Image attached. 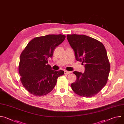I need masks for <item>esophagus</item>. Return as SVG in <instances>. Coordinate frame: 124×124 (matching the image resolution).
Listing matches in <instances>:
<instances>
[{"label": "esophagus", "instance_id": "esophagus-1", "mask_svg": "<svg viewBox=\"0 0 124 124\" xmlns=\"http://www.w3.org/2000/svg\"><path fill=\"white\" fill-rule=\"evenodd\" d=\"M71 73H72V72H70V71H68V70H65V72H64L65 74H69Z\"/></svg>", "mask_w": 124, "mask_h": 124}]
</instances>
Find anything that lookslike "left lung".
Listing matches in <instances>:
<instances>
[{
	"label": "left lung",
	"mask_w": 124,
	"mask_h": 124,
	"mask_svg": "<svg viewBox=\"0 0 124 124\" xmlns=\"http://www.w3.org/2000/svg\"><path fill=\"white\" fill-rule=\"evenodd\" d=\"M76 60L84 65V73L74 72L77 80L71 84L73 91L86 98L97 94L107 83L110 65L107 50L99 41L83 35H67Z\"/></svg>",
	"instance_id": "left-lung-1"
}]
</instances>
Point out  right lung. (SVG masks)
Listing matches in <instances>:
<instances>
[{
  "mask_svg": "<svg viewBox=\"0 0 124 124\" xmlns=\"http://www.w3.org/2000/svg\"><path fill=\"white\" fill-rule=\"evenodd\" d=\"M64 35H47L31 40L20 55L19 72L21 82L31 94L41 97L51 92L63 70H51L47 59L51 57L54 49L61 44Z\"/></svg>",
  "mask_w": 124,
  "mask_h": 124,
  "instance_id": "1",
  "label": "right lung"
}]
</instances>
